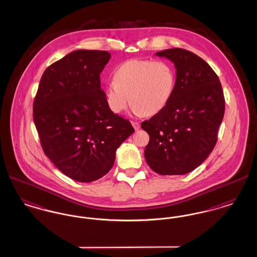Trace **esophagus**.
Segmentation results:
<instances>
[{
	"label": "esophagus",
	"mask_w": 257,
	"mask_h": 257,
	"mask_svg": "<svg viewBox=\"0 0 257 257\" xmlns=\"http://www.w3.org/2000/svg\"><path fill=\"white\" fill-rule=\"evenodd\" d=\"M132 125H133V127H134L135 130L137 131V130H139L140 129V123L136 122V121H132Z\"/></svg>",
	"instance_id": "1"
}]
</instances>
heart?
<instances>
[{
  "mask_svg": "<svg viewBox=\"0 0 257 257\" xmlns=\"http://www.w3.org/2000/svg\"><path fill=\"white\" fill-rule=\"evenodd\" d=\"M175 71L166 61L129 60L119 65L106 85L110 110L120 113L132 103L136 115H153L164 110L174 91Z\"/></svg>",
  "mask_w": 257,
  "mask_h": 257,
  "instance_id": "b5f03b06",
  "label": "heart"
}]
</instances>
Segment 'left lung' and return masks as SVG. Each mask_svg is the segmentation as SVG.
<instances>
[{"mask_svg": "<svg viewBox=\"0 0 257 257\" xmlns=\"http://www.w3.org/2000/svg\"><path fill=\"white\" fill-rule=\"evenodd\" d=\"M176 68L174 91L166 108L142 123L149 135L145 157L162 175L194 171L212 152L224 114L219 77L207 62L181 48L157 52Z\"/></svg>", "mask_w": 257, "mask_h": 257, "instance_id": "8db88e82", "label": "left lung"}]
</instances>
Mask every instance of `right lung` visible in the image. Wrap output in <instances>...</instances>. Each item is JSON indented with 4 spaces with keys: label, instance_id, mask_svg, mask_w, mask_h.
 <instances>
[{
    "label": "right lung",
    "instance_id": "add662e5",
    "mask_svg": "<svg viewBox=\"0 0 257 257\" xmlns=\"http://www.w3.org/2000/svg\"><path fill=\"white\" fill-rule=\"evenodd\" d=\"M107 51L77 50L46 68L34 101V122L45 155L79 182L95 181L113 166L115 151L134 133L113 113L101 89Z\"/></svg>",
    "mask_w": 257,
    "mask_h": 257
}]
</instances>
